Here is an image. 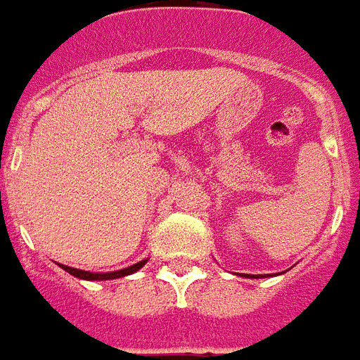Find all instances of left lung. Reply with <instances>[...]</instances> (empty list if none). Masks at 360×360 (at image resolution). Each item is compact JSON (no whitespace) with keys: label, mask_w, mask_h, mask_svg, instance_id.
<instances>
[{"label":"left lung","mask_w":360,"mask_h":360,"mask_svg":"<svg viewBox=\"0 0 360 360\" xmlns=\"http://www.w3.org/2000/svg\"><path fill=\"white\" fill-rule=\"evenodd\" d=\"M251 278H257V276H251Z\"/></svg>","instance_id":"obj_1"}]
</instances>
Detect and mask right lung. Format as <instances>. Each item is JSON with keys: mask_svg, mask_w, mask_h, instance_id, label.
Masks as SVG:
<instances>
[{"mask_svg": "<svg viewBox=\"0 0 360 360\" xmlns=\"http://www.w3.org/2000/svg\"><path fill=\"white\" fill-rule=\"evenodd\" d=\"M146 263H148V259H146V261H140V263L132 264V266H128V269L115 270V272H88V270L72 269V266H65V264H59V266H61L63 270H67V272L72 274V276L80 278V280H115V278H122V276H128V274H134V272H138V270H140Z\"/></svg>", "mask_w": 360, "mask_h": 360, "instance_id": "1", "label": "right lung"}]
</instances>
